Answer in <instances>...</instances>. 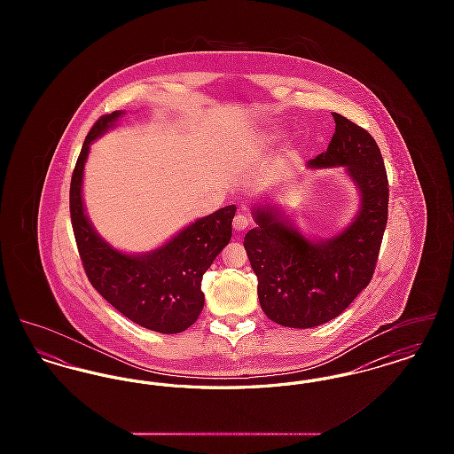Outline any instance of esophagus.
<instances>
[{"mask_svg": "<svg viewBox=\"0 0 454 454\" xmlns=\"http://www.w3.org/2000/svg\"><path fill=\"white\" fill-rule=\"evenodd\" d=\"M250 226V217L247 216V215H243V213H238L235 219H233V228H235V231H243V230H247Z\"/></svg>", "mask_w": 454, "mask_h": 454, "instance_id": "obj_1", "label": "esophagus"}]
</instances>
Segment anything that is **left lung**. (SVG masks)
<instances>
[{"label":"left lung","instance_id":"obj_1","mask_svg":"<svg viewBox=\"0 0 454 454\" xmlns=\"http://www.w3.org/2000/svg\"><path fill=\"white\" fill-rule=\"evenodd\" d=\"M326 152L313 168L346 167L361 191V209L340 235L302 237L272 207H257V226L245 239L259 279V301L276 324L311 328L339 317L372 279L388 221V175L374 137L340 114Z\"/></svg>","mask_w":454,"mask_h":454}]
</instances>
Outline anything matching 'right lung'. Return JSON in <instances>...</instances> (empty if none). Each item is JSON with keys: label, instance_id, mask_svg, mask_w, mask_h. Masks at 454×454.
I'll list each match as a JSON object with an SVG mask.
<instances>
[{"label": "right lung", "instance_id": "right-lung-1", "mask_svg": "<svg viewBox=\"0 0 454 454\" xmlns=\"http://www.w3.org/2000/svg\"><path fill=\"white\" fill-rule=\"evenodd\" d=\"M122 114L115 110L102 115L85 137L69 187L73 233L88 281L106 301L134 324L160 333H178L195 324L204 308L202 276L231 238L237 206L197 219L152 254L126 255L114 250L88 221L82 182L90 143Z\"/></svg>", "mask_w": 454, "mask_h": 454}]
</instances>
